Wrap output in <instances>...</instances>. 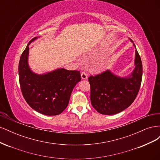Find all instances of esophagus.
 <instances>
[{
  "label": "esophagus",
  "mask_w": 160,
  "mask_h": 160,
  "mask_svg": "<svg viewBox=\"0 0 160 160\" xmlns=\"http://www.w3.org/2000/svg\"><path fill=\"white\" fill-rule=\"evenodd\" d=\"M81 78L83 79H88V75H87L85 72H82L81 73Z\"/></svg>",
  "instance_id": "esophagus-1"
}]
</instances>
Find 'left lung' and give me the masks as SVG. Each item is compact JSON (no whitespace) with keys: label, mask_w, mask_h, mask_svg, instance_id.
<instances>
[{"label":"left lung","mask_w":160,"mask_h":160,"mask_svg":"<svg viewBox=\"0 0 160 160\" xmlns=\"http://www.w3.org/2000/svg\"><path fill=\"white\" fill-rule=\"evenodd\" d=\"M135 65L133 71L128 77L122 78L109 70L89 77L91 104L99 113H118L133 102L141 86L143 71L142 60L137 50Z\"/></svg>","instance_id":"8db88e82"}]
</instances>
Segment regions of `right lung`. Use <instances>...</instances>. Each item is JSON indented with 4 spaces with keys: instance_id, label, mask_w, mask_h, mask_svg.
<instances>
[{
    "instance_id": "right-lung-1",
    "label": "right lung",
    "mask_w": 160,
    "mask_h": 160,
    "mask_svg": "<svg viewBox=\"0 0 160 160\" xmlns=\"http://www.w3.org/2000/svg\"><path fill=\"white\" fill-rule=\"evenodd\" d=\"M28 42L18 64L19 83L23 98L30 107L46 115L61 113L68 105L72 91L81 81L79 71L58 69L43 75L33 72L28 65Z\"/></svg>"
}]
</instances>
